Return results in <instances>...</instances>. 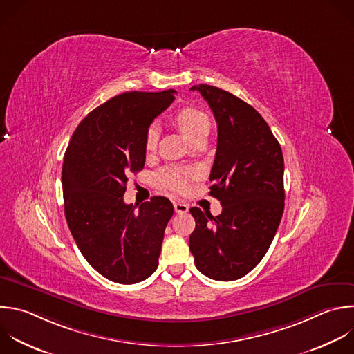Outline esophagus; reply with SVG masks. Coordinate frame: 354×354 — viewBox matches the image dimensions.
I'll list each match as a JSON object with an SVG mask.
<instances>
[{"instance_id": "1", "label": "esophagus", "mask_w": 354, "mask_h": 354, "mask_svg": "<svg viewBox=\"0 0 354 354\" xmlns=\"http://www.w3.org/2000/svg\"><path fill=\"white\" fill-rule=\"evenodd\" d=\"M174 208H175V212L178 214H185L189 211V205L183 203H174Z\"/></svg>"}]
</instances>
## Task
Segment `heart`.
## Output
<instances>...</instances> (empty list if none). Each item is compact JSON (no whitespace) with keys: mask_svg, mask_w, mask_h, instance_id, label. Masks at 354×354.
Returning <instances> with one entry per match:
<instances>
[{"mask_svg":"<svg viewBox=\"0 0 354 354\" xmlns=\"http://www.w3.org/2000/svg\"><path fill=\"white\" fill-rule=\"evenodd\" d=\"M175 122L190 142L209 131V118L204 111L194 106H185L180 111H178L175 116ZM158 135H160L158 125L157 124L150 125L145 138V150L147 153L154 151L157 146ZM189 176H190V171L187 169H183L179 167H168L158 172L157 180L165 189H169L175 193H183L187 190Z\"/></svg>","mask_w":354,"mask_h":354,"instance_id":"heart-1","label":"heart"}]
</instances>
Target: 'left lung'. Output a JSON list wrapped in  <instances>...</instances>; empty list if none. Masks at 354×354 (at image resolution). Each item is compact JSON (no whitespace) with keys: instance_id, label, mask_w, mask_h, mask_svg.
Masks as SVG:
<instances>
[{"instance_id":"obj_1","label":"left lung","mask_w":354,"mask_h":354,"mask_svg":"<svg viewBox=\"0 0 354 354\" xmlns=\"http://www.w3.org/2000/svg\"><path fill=\"white\" fill-rule=\"evenodd\" d=\"M218 127L209 194L222 212L212 216L193 207L189 248L197 270L215 281L249 274L266 256L285 208L283 156L264 118L232 93L197 84Z\"/></svg>"}]
</instances>
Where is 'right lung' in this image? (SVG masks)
<instances>
[{"instance_id":"right-lung-1","label":"right lung","mask_w":354,"mask_h":354,"mask_svg":"<svg viewBox=\"0 0 354 354\" xmlns=\"http://www.w3.org/2000/svg\"><path fill=\"white\" fill-rule=\"evenodd\" d=\"M175 90L127 91L93 109L64 156L62 192L72 236L87 263L124 285L147 279L158 267L172 203L154 196L136 209L125 204L128 175L143 169L149 127L175 100Z\"/></svg>"}]
</instances>
